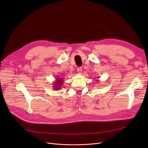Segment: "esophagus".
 <instances>
[{
	"label": "esophagus",
	"instance_id": "34e87169",
	"mask_svg": "<svg viewBox=\"0 0 148 148\" xmlns=\"http://www.w3.org/2000/svg\"><path fill=\"white\" fill-rule=\"evenodd\" d=\"M77 71H78V73L79 74L81 73V72H82V68H81V67H78V68L77 69Z\"/></svg>",
	"mask_w": 148,
	"mask_h": 148
}]
</instances>
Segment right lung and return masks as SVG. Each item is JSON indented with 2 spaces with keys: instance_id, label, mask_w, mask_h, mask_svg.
<instances>
[{
  "instance_id": "add662e5",
  "label": "right lung",
  "mask_w": 148,
  "mask_h": 148,
  "mask_svg": "<svg viewBox=\"0 0 148 148\" xmlns=\"http://www.w3.org/2000/svg\"><path fill=\"white\" fill-rule=\"evenodd\" d=\"M55 83H53V87L54 88L55 90H58L60 89L62 87V86L63 85L64 81L63 79L61 78H56V81L54 82Z\"/></svg>"
}]
</instances>
